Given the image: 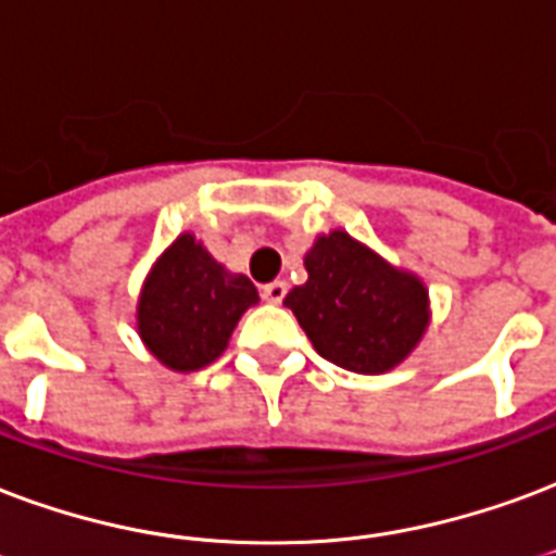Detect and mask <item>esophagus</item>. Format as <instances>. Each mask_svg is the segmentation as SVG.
<instances>
[{"label": "esophagus", "instance_id": "34e87169", "mask_svg": "<svg viewBox=\"0 0 556 556\" xmlns=\"http://www.w3.org/2000/svg\"><path fill=\"white\" fill-rule=\"evenodd\" d=\"M261 295L266 299V302H273V304L283 302V295H287V283H283V281L266 283V287L261 290Z\"/></svg>", "mask_w": 556, "mask_h": 556}]
</instances>
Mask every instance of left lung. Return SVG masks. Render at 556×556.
I'll return each mask as SVG.
<instances>
[{"instance_id":"left-lung-1","label":"left lung","mask_w":556,"mask_h":556,"mask_svg":"<svg viewBox=\"0 0 556 556\" xmlns=\"http://www.w3.org/2000/svg\"><path fill=\"white\" fill-rule=\"evenodd\" d=\"M307 283L283 304L325 361L378 375L402 363L428 325V293L345 231L319 237L307 257Z\"/></svg>"}]
</instances>
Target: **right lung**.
Masks as SVG:
<instances>
[{
    "mask_svg": "<svg viewBox=\"0 0 556 556\" xmlns=\"http://www.w3.org/2000/svg\"><path fill=\"white\" fill-rule=\"evenodd\" d=\"M254 302L257 290L245 275H231L184 233L154 263L137 328L157 361L193 372L225 352L233 325Z\"/></svg>",
    "mask_w": 556,
    "mask_h": 556,
    "instance_id": "1",
    "label": "right lung"
}]
</instances>
